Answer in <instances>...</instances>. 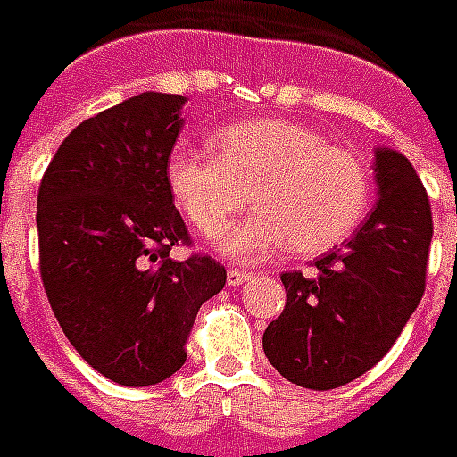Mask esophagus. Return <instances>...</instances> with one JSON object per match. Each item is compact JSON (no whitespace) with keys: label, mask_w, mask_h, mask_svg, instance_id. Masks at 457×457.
I'll return each instance as SVG.
<instances>
[{"label":"esophagus","mask_w":457,"mask_h":457,"mask_svg":"<svg viewBox=\"0 0 457 457\" xmlns=\"http://www.w3.org/2000/svg\"><path fill=\"white\" fill-rule=\"evenodd\" d=\"M248 279H250V274L243 272V270H228V272H226L228 287H241V284H245Z\"/></svg>","instance_id":"34e87169"}]
</instances>
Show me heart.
Masks as SVG:
<instances>
[{
    "mask_svg": "<svg viewBox=\"0 0 457 457\" xmlns=\"http://www.w3.org/2000/svg\"><path fill=\"white\" fill-rule=\"evenodd\" d=\"M216 156L178 144L168 154V190L192 226L214 238L250 200L241 224L226 231L221 253L257 262L291 241L318 255L354 231L371 197L369 170L354 154L330 146L294 120H243L214 135Z\"/></svg>",
    "mask_w": 457,
    "mask_h": 457,
    "instance_id": "heart-1",
    "label": "heart"
}]
</instances>
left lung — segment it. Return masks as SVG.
I'll use <instances>...</instances> for the list:
<instances>
[{"mask_svg":"<svg viewBox=\"0 0 457 457\" xmlns=\"http://www.w3.org/2000/svg\"><path fill=\"white\" fill-rule=\"evenodd\" d=\"M373 178L376 204L352 238L308 274H281L287 306L267 325L262 349L301 387L332 390L373 369L424 296L434 236L427 190L395 149H376Z\"/></svg>","mask_w":457,"mask_h":457,"instance_id":"left-lung-1","label":"left lung"}]
</instances>
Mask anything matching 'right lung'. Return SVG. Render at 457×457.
Returning a JSON list of instances; mask_svg holds the SVG:
<instances>
[{
    "label": "right lung",
    "instance_id": "right-lung-1",
    "mask_svg": "<svg viewBox=\"0 0 457 457\" xmlns=\"http://www.w3.org/2000/svg\"><path fill=\"white\" fill-rule=\"evenodd\" d=\"M183 105L185 96L146 91L84 120L37 190L47 301L81 359L118 386L170 378L197 311L226 284L212 257H168L187 243L166 183Z\"/></svg>",
    "mask_w": 457,
    "mask_h": 457
}]
</instances>
